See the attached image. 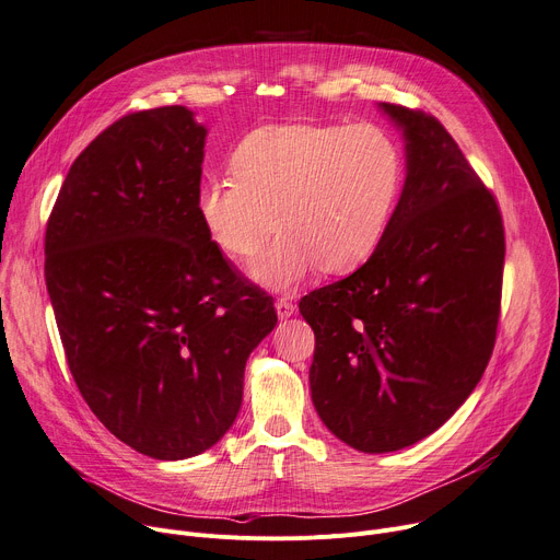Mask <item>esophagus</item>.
<instances>
[{
	"mask_svg": "<svg viewBox=\"0 0 560 560\" xmlns=\"http://www.w3.org/2000/svg\"><path fill=\"white\" fill-rule=\"evenodd\" d=\"M276 312H278V316L280 318H289V316H294V312H296V305L294 303H291L289 299H278L276 301Z\"/></svg>",
	"mask_w": 560,
	"mask_h": 560,
	"instance_id": "34e87169",
	"label": "esophagus"
}]
</instances>
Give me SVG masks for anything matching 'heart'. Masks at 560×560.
Wrapping results in <instances>:
<instances>
[{"mask_svg": "<svg viewBox=\"0 0 560 560\" xmlns=\"http://www.w3.org/2000/svg\"><path fill=\"white\" fill-rule=\"evenodd\" d=\"M404 175V152L383 127L266 125L232 152V179L200 186L196 211L209 242L232 259L253 257L273 225L278 234L250 278L287 291L316 266L343 276L374 255Z\"/></svg>", "mask_w": 560, "mask_h": 560, "instance_id": "1", "label": "heart"}]
</instances>
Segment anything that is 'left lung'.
Instances as JSON below:
<instances>
[{"instance_id":"8db88e82","label":"left lung","mask_w":560,"mask_h":560,"mask_svg":"<svg viewBox=\"0 0 560 560\" xmlns=\"http://www.w3.org/2000/svg\"><path fill=\"white\" fill-rule=\"evenodd\" d=\"M404 131L406 184L381 246L301 301L310 389L328 431L387 454L438 431L490 362L503 276L494 196L442 122L381 102Z\"/></svg>"}]
</instances>
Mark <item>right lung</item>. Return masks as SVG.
<instances>
[{"mask_svg":"<svg viewBox=\"0 0 560 560\" xmlns=\"http://www.w3.org/2000/svg\"><path fill=\"white\" fill-rule=\"evenodd\" d=\"M205 139L177 104L116 120L74 159L45 232L70 374L106 429L156 460L228 433L246 360L278 324L198 219Z\"/></svg>","mask_w":560,"mask_h":560,"instance_id":"obj_1","label":"right lung"}]
</instances>
